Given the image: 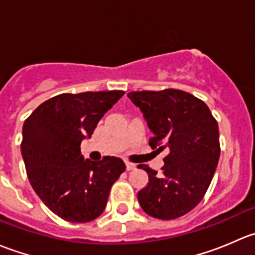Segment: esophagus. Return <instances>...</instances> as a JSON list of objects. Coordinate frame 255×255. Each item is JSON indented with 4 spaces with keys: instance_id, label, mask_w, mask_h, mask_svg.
<instances>
[{
    "instance_id": "obj_1",
    "label": "esophagus",
    "mask_w": 255,
    "mask_h": 255,
    "mask_svg": "<svg viewBox=\"0 0 255 255\" xmlns=\"http://www.w3.org/2000/svg\"><path fill=\"white\" fill-rule=\"evenodd\" d=\"M126 169H127L128 171H130V170H134V169H135V164H133V163H129V161H126Z\"/></svg>"
}]
</instances>
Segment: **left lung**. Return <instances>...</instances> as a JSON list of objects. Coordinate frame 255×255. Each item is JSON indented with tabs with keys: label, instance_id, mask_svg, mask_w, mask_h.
<instances>
[{
	"label": "left lung",
	"instance_id": "1",
	"mask_svg": "<svg viewBox=\"0 0 255 255\" xmlns=\"http://www.w3.org/2000/svg\"><path fill=\"white\" fill-rule=\"evenodd\" d=\"M139 107L153 137L149 145L168 149L161 173L145 164L149 181L138 192L145 213L159 220H174L200 204L215 175L220 159L217 121L204 101L175 89L127 94Z\"/></svg>",
	"mask_w": 255,
	"mask_h": 255
}]
</instances>
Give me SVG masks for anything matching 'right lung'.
<instances>
[{
    "label": "right lung",
    "mask_w": 255,
    "mask_h": 255,
    "mask_svg": "<svg viewBox=\"0 0 255 255\" xmlns=\"http://www.w3.org/2000/svg\"><path fill=\"white\" fill-rule=\"evenodd\" d=\"M125 91L61 94L43 102L24 121L22 150L28 179L49 210L69 222L85 223L104 212L122 159H85L81 142Z\"/></svg>",
    "instance_id": "add662e5"
}]
</instances>
